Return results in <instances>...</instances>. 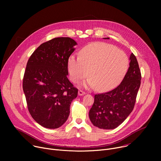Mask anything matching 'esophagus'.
Returning <instances> with one entry per match:
<instances>
[{"label": "esophagus", "instance_id": "34e87169", "mask_svg": "<svg viewBox=\"0 0 161 161\" xmlns=\"http://www.w3.org/2000/svg\"><path fill=\"white\" fill-rule=\"evenodd\" d=\"M85 94H86L85 92H84V91H83V90H80L78 91V95H79V96H83V95H85Z\"/></svg>", "mask_w": 161, "mask_h": 161}]
</instances>
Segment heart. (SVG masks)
<instances>
[{"label": "heart", "mask_w": 161, "mask_h": 161, "mask_svg": "<svg viewBox=\"0 0 161 161\" xmlns=\"http://www.w3.org/2000/svg\"><path fill=\"white\" fill-rule=\"evenodd\" d=\"M128 64V57L123 51L107 43L96 42L82 48L79 57L71 55L69 57L67 68L73 82L78 83L89 74L85 86L107 91L120 82Z\"/></svg>", "instance_id": "b5f03b06"}]
</instances>
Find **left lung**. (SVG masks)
Instances as JSON below:
<instances>
[{"instance_id":"1","label":"left lung","mask_w":161,"mask_h":161,"mask_svg":"<svg viewBox=\"0 0 161 161\" xmlns=\"http://www.w3.org/2000/svg\"><path fill=\"white\" fill-rule=\"evenodd\" d=\"M130 60L128 71L118 86L94 96V103L89 111V118L94 126L103 129H115L133 110L142 74L133 53L130 56Z\"/></svg>"}]
</instances>
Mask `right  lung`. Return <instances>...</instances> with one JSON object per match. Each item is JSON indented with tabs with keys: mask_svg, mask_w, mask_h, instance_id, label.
<instances>
[{
	"mask_svg": "<svg viewBox=\"0 0 161 161\" xmlns=\"http://www.w3.org/2000/svg\"><path fill=\"white\" fill-rule=\"evenodd\" d=\"M75 40L56 37L41 44L30 57L23 79L28 110L41 126L57 129L67 120L78 88L68 80L67 61Z\"/></svg>",
	"mask_w": 161,
	"mask_h": 161,
	"instance_id": "obj_1",
	"label": "right lung"
}]
</instances>
